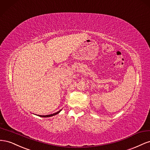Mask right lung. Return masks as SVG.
Returning a JSON list of instances; mask_svg holds the SVG:
<instances>
[{
	"label": "right lung",
	"instance_id": "obj_1",
	"mask_svg": "<svg viewBox=\"0 0 150 150\" xmlns=\"http://www.w3.org/2000/svg\"><path fill=\"white\" fill-rule=\"evenodd\" d=\"M61 110H62V109H61L60 110H59L58 112H55V113H53V114H49V115H38V116H40V117H51V116H53V115H55L58 114V113H59V112H60Z\"/></svg>",
	"mask_w": 150,
	"mask_h": 150
}]
</instances>
